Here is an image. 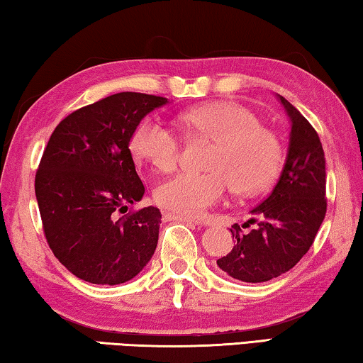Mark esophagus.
<instances>
[{
    "mask_svg": "<svg viewBox=\"0 0 363 363\" xmlns=\"http://www.w3.org/2000/svg\"><path fill=\"white\" fill-rule=\"evenodd\" d=\"M163 218L169 220H177V223H187V224H195V225L200 224V220L187 218V216H179V214H174V213H163Z\"/></svg>",
    "mask_w": 363,
    "mask_h": 363,
    "instance_id": "obj_1",
    "label": "esophagus"
}]
</instances>
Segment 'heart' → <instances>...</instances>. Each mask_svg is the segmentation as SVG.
Masks as SVG:
<instances>
[{"label":"heart","mask_w":363,"mask_h":363,"mask_svg":"<svg viewBox=\"0 0 363 363\" xmlns=\"http://www.w3.org/2000/svg\"><path fill=\"white\" fill-rule=\"evenodd\" d=\"M181 123L213 147L206 173L181 171L155 187L153 196L164 210L195 218L219 203L230 187L235 194H253L274 179L281 160L280 143L253 110L230 101L213 102L182 113ZM130 149L155 169L171 171L179 162L182 143L162 120L149 116L139 123Z\"/></svg>","instance_id":"1"}]
</instances>
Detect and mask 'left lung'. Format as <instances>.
Masks as SVG:
<instances>
[{
	"instance_id": "left-lung-1",
	"label": "left lung",
	"mask_w": 363,
	"mask_h": 363,
	"mask_svg": "<svg viewBox=\"0 0 363 363\" xmlns=\"http://www.w3.org/2000/svg\"><path fill=\"white\" fill-rule=\"evenodd\" d=\"M279 101L290 118L286 160L277 184L251 210L255 229L232 225L235 245L218 266L232 279L261 284L279 277L298 264L314 243L327 213V171L317 131L284 96ZM247 223V224H248Z\"/></svg>"
}]
</instances>
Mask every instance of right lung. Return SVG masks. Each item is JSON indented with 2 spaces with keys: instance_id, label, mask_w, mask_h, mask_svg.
Here are the masks:
<instances>
[{
  "instance_id": "obj_1",
  "label": "right lung",
  "mask_w": 363,
  "mask_h": 363,
  "mask_svg": "<svg viewBox=\"0 0 363 363\" xmlns=\"http://www.w3.org/2000/svg\"><path fill=\"white\" fill-rule=\"evenodd\" d=\"M164 104L167 97L152 94H112L65 116L48 140L35 177L43 230L78 279L125 284L155 253L158 208L124 213L145 192L130 140L140 120Z\"/></svg>"
}]
</instances>
